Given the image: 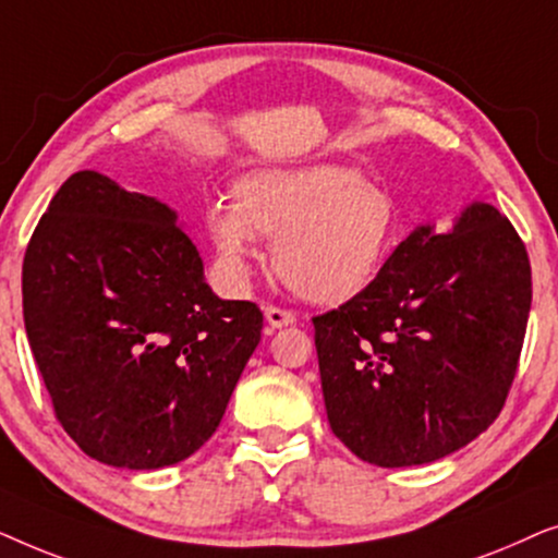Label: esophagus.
I'll return each instance as SVG.
<instances>
[{"label": "esophagus", "instance_id": "esophagus-1", "mask_svg": "<svg viewBox=\"0 0 558 558\" xmlns=\"http://www.w3.org/2000/svg\"><path fill=\"white\" fill-rule=\"evenodd\" d=\"M264 315H266V323H269L271 327H287V325L296 323V315L292 310L274 307V304H269V307L264 310Z\"/></svg>", "mask_w": 558, "mask_h": 558}]
</instances>
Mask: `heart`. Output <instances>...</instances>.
Wrapping results in <instances>:
<instances>
[{"instance_id":"b5f03b06","label":"heart","mask_w":558,"mask_h":558,"mask_svg":"<svg viewBox=\"0 0 558 558\" xmlns=\"http://www.w3.org/2000/svg\"><path fill=\"white\" fill-rule=\"evenodd\" d=\"M235 203L216 201L205 228L218 262L243 279L258 235L274 239V269L304 300L342 304L365 292L399 246V210L357 167H271L243 178Z\"/></svg>"}]
</instances>
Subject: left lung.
<instances>
[{"label": "left lung", "mask_w": 558, "mask_h": 558, "mask_svg": "<svg viewBox=\"0 0 558 558\" xmlns=\"http://www.w3.org/2000/svg\"><path fill=\"white\" fill-rule=\"evenodd\" d=\"M529 312V251L498 208L416 228L365 292L312 317L335 437L378 468L470 445L506 407Z\"/></svg>", "instance_id": "obj_1"}]
</instances>
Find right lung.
<instances>
[{"label": "right lung", "mask_w": 558, "mask_h": 558, "mask_svg": "<svg viewBox=\"0 0 558 558\" xmlns=\"http://www.w3.org/2000/svg\"><path fill=\"white\" fill-rule=\"evenodd\" d=\"M155 197L75 172L22 262V315L52 411L94 460L159 470L218 429L262 340L254 302L218 300Z\"/></svg>", "instance_id": "1"}]
</instances>
